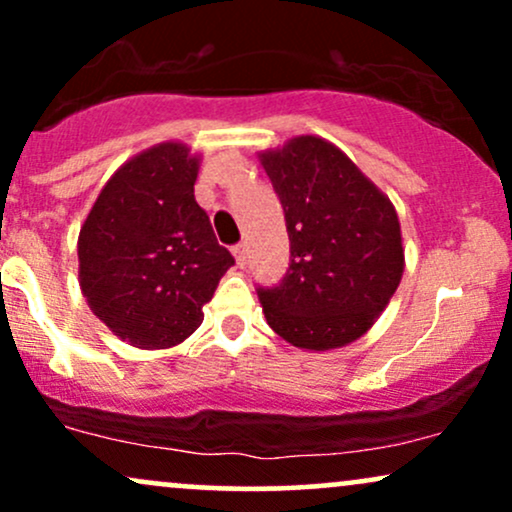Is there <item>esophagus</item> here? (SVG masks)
Masks as SVG:
<instances>
[{"mask_svg": "<svg viewBox=\"0 0 512 512\" xmlns=\"http://www.w3.org/2000/svg\"><path fill=\"white\" fill-rule=\"evenodd\" d=\"M233 255H236L238 267H245V260H248V245H245V243L236 245V248H233Z\"/></svg>", "mask_w": 512, "mask_h": 512, "instance_id": "1", "label": "esophagus"}]
</instances>
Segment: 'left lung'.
Segmentation results:
<instances>
[{"label": "left lung", "mask_w": 512, "mask_h": 512, "mask_svg": "<svg viewBox=\"0 0 512 512\" xmlns=\"http://www.w3.org/2000/svg\"><path fill=\"white\" fill-rule=\"evenodd\" d=\"M257 158L291 240L284 281L257 291L267 325L298 349H342L375 325L402 281L395 204L339 146L315 134Z\"/></svg>", "instance_id": "8db88e82"}]
</instances>
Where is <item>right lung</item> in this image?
Here are the masks:
<instances>
[{"mask_svg": "<svg viewBox=\"0 0 512 512\" xmlns=\"http://www.w3.org/2000/svg\"><path fill=\"white\" fill-rule=\"evenodd\" d=\"M199 163L182 142L149 146L110 175L81 223V293L137 349L185 342L233 264L195 199Z\"/></svg>", "mask_w": 512, "mask_h": 512, "instance_id": "right-lung-1", "label": "right lung"}]
</instances>
